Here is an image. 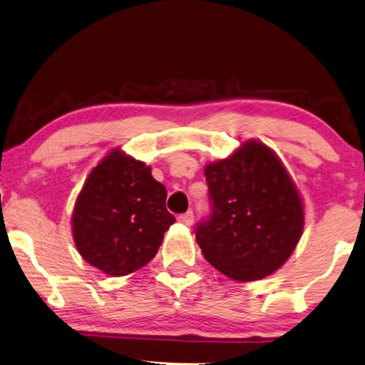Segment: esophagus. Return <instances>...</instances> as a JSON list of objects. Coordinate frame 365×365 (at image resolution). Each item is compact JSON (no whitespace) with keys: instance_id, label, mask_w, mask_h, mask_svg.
Returning <instances> with one entry per match:
<instances>
[{"instance_id":"1","label":"esophagus","mask_w":365,"mask_h":365,"mask_svg":"<svg viewBox=\"0 0 365 365\" xmlns=\"http://www.w3.org/2000/svg\"><path fill=\"white\" fill-rule=\"evenodd\" d=\"M178 220L181 222V224H184V225H192V222H194V214L192 212H186V214H181L178 217Z\"/></svg>"}]
</instances>
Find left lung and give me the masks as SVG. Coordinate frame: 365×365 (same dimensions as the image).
I'll return each mask as SVG.
<instances>
[{"label": "left lung", "instance_id": "8db88e82", "mask_svg": "<svg viewBox=\"0 0 365 365\" xmlns=\"http://www.w3.org/2000/svg\"><path fill=\"white\" fill-rule=\"evenodd\" d=\"M212 214L195 240L210 265L235 282H255L282 268L303 235L297 184L272 148L248 140L204 168Z\"/></svg>", "mask_w": 365, "mask_h": 365}]
</instances>
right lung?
<instances>
[{
    "mask_svg": "<svg viewBox=\"0 0 365 365\" xmlns=\"http://www.w3.org/2000/svg\"><path fill=\"white\" fill-rule=\"evenodd\" d=\"M174 220L166 187L151 168L113 148L77 195L72 235L83 260L110 277H123L153 260Z\"/></svg>",
    "mask_w": 365,
    "mask_h": 365,
    "instance_id": "obj_1",
    "label": "right lung"
}]
</instances>
